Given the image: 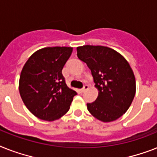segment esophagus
Returning a JSON list of instances; mask_svg holds the SVG:
<instances>
[{
    "label": "esophagus",
    "mask_w": 157,
    "mask_h": 157,
    "mask_svg": "<svg viewBox=\"0 0 157 157\" xmlns=\"http://www.w3.org/2000/svg\"><path fill=\"white\" fill-rule=\"evenodd\" d=\"M88 89H89V86H88L87 85H84V87H83L82 89L81 90V93H84V92L86 91Z\"/></svg>",
    "instance_id": "obj_1"
}]
</instances>
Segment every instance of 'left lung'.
Here are the masks:
<instances>
[{"label": "left lung", "instance_id": "obj_1", "mask_svg": "<svg viewBox=\"0 0 157 157\" xmlns=\"http://www.w3.org/2000/svg\"><path fill=\"white\" fill-rule=\"evenodd\" d=\"M77 57L91 70L98 96L88 103L92 115L109 123L123 115L136 94V78L127 59L112 48L85 45L76 48Z\"/></svg>", "mask_w": 157, "mask_h": 157}]
</instances>
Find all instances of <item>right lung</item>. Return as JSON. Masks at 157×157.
<instances>
[{"label":"right lung","instance_id":"add662e5","mask_svg":"<svg viewBox=\"0 0 157 157\" xmlns=\"http://www.w3.org/2000/svg\"><path fill=\"white\" fill-rule=\"evenodd\" d=\"M72 52L70 47L42 48L31 55L22 67L19 93L27 109L39 119L61 118L76 95L67 87L62 74Z\"/></svg>","mask_w":157,"mask_h":157}]
</instances>
